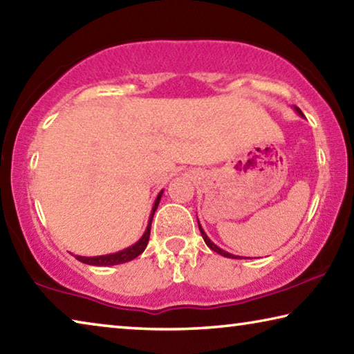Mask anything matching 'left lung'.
<instances>
[{
    "mask_svg": "<svg viewBox=\"0 0 354 354\" xmlns=\"http://www.w3.org/2000/svg\"><path fill=\"white\" fill-rule=\"evenodd\" d=\"M295 109H297V113L298 114H301L303 115V113H301V109L299 108H297L295 106ZM198 224H199V219H198ZM199 230H201V235H202V239H204V241H205V245L212 249V251H215V252H218V254H221V256H224V257H229V259H241V257H239V256H234V254H229V252H225V251H223L221 248H218L215 243H213L210 239H208L207 236V234L204 232V229L201 227V224H199Z\"/></svg>",
    "mask_w": 354,
    "mask_h": 354,
    "instance_id": "1",
    "label": "left lung"
}]
</instances>
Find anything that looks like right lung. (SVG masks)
<instances>
[{"label": "right lung", "mask_w": 354, "mask_h": 354, "mask_svg": "<svg viewBox=\"0 0 354 354\" xmlns=\"http://www.w3.org/2000/svg\"><path fill=\"white\" fill-rule=\"evenodd\" d=\"M161 194H163V191H160V194L156 196L155 199V204L152 208V213H150V219H149V224H147V229L144 232V235L139 239L135 245L130 246V248H125L122 251L119 252H114V254H106V256H97V257H83V256H75L77 260L83 263H88V265H94V266H111V265H119V263H125V262H130V260L136 259L139 254L144 252V249H146L147 243H149V236H150V225H152V218H153V213L156 210V207L160 204V199H161Z\"/></svg>", "instance_id": "1"}]
</instances>
